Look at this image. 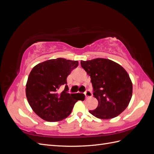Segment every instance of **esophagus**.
<instances>
[{"label": "esophagus", "instance_id": "esophagus-1", "mask_svg": "<svg viewBox=\"0 0 154 154\" xmlns=\"http://www.w3.org/2000/svg\"><path fill=\"white\" fill-rule=\"evenodd\" d=\"M85 97H87V98H88V97H91L92 96V92L90 91V90H87L85 91Z\"/></svg>", "mask_w": 154, "mask_h": 154}]
</instances>
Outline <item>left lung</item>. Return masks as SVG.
Wrapping results in <instances>:
<instances>
[{
	"mask_svg": "<svg viewBox=\"0 0 154 154\" xmlns=\"http://www.w3.org/2000/svg\"><path fill=\"white\" fill-rule=\"evenodd\" d=\"M81 66L91 76L93 95L98 101L97 108L89 112L105 119L123 112L132 95V83L127 72L118 63L105 58L82 60Z\"/></svg>",
	"mask_w": 154,
	"mask_h": 154,
	"instance_id": "left-lung-1",
	"label": "left lung"
}]
</instances>
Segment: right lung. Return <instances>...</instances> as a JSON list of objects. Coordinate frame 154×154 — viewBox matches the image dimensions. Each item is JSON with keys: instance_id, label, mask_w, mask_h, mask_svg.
<instances>
[{"instance_id": "obj_1", "label": "right lung", "mask_w": 154, "mask_h": 154, "mask_svg": "<svg viewBox=\"0 0 154 154\" xmlns=\"http://www.w3.org/2000/svg\"><path fill=\"white\" fill-rule=\"evenodd\" d=\"M78 66V61L58 58L47 60L32 68L27 79L26 94L32 109L47 122L67 118L78 100H85L83 94H69L67 78ZM62 86L64 90L58 93Z\"/></svg>"}]
</instances>
